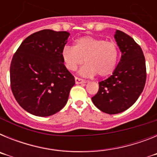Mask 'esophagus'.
I'll use <instances>...</instances> for the list:
<instances>
[{
	"label": "esophagus",
	"mask_w": 157,
	"mask_h": 157,
	"mask_svg": "<svg viewBox=\"0 0 157 157\" xmlns=\"http://www.w3.org/2000/svg\"><path fill=\"white\" fill-rule=\"evenodd\" d=\"M75 80L76 84H82V83H86V81L84 79H82L80 78L75 77Z\"/></svg>",
	"instance_id": "esophagus-1"
}]
</instances>
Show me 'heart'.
<instances>
[{
  "mask_svg": "<svg viewBox=\"0 0 157 157\" xmlns=\"http://www.w3.org/2000/svg\"><path fill=\"white\" fill-rule=\"evenodd\" d=\"M61 57L67 69L75 71L83 62L86 63L79 70L82 76L106 77L115 70L118 59V48L116 43L101 38L85 36L78 38L74 46H64Z\"/></svg>",
  "mask_w": 157,
  "mask_h": 157,
  "instance_id": "b5f03b06",
  "label": "heart"
}]
</instances>
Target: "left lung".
<instances>
[{"label":"left lung","mask_w":157,"mask_h":157,"mask_svg":"<svg viewBox=\"0 0 157 157\" xmlns=\"http://www.w3.org/2000/svg\"><path fill=\"white\" fill-rule=\"evenodd\" d=\"M121 59L110 77L99 82L93 103L107 114H118L132 106L143 91L146 80L145 56L141 47L124 32L114 35Z\"/></svg>","instance_id":"obj_1"}]
</instances>
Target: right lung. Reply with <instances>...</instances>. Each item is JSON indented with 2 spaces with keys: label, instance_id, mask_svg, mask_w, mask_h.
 Instances as JSON below:
<instances>
[{
  "label": "right lung",
  "instance_id": "1",
  "mask_svg": "<svg viewBox=\"0 0 157 157\" xmlns=\"http://www.w3.org/2000/svg\"><path fill=\"white\" fill-rule=\"evenodd\" d=\"M67 31L43 30L30 34L14 54L11 88L19 105L34 116H49L67 102L75 78L63 64Z\"/></svg>",
  "mask_w": 157,
  "mask_h": 157
}]
</instances>
